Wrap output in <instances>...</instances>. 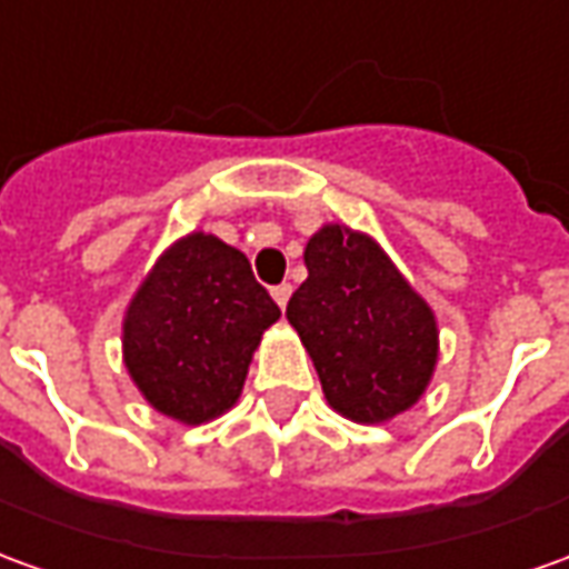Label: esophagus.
Returning a JSON list of instances; mask_svg holds the SVG:
<instances>
[{"label": "esophagus", "mask_w": 569, "mask_h": 569, "mask_svg": "<svg viewBox=\"0 0 569 569\" xmlns=\"http://www.w3.org/2000/svg\"><path fill=\"white\" fill-rule=\"evenodd\" d=\"M271 296H273V301H277V305H280V308H286V305H289V296H292V286H289V283L273 286V289H271Z\"/></svg>", "instance_id": "obj_1"}]
</instances>
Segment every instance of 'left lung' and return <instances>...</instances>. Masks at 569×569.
<instances>
[{
    "instance_id": "1",
    "label": "left lung",
    "mask_w": 569,
    "mask_h": 569,
    "mask_svg": "<svg viewBox=\"0 0 569 569\" xmlns=\"http://www.w3.org/2000/svg\"><path fill=\"white\" fill-rule=\"evenodd\" d=\"M305 268L286 320L311 353L326 403L360 425L391 422L416 407L440 353L431 305L369 233L348 224L317 230Z\"/></svg>"
}]
</instances>
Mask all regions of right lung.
I'll use <instances>...</instances> for the list:
<instances>
[{"label": "right lung", "instance_id": "1", "mask_svg": "<svg viewBox=\"0 0 569 569\" xmlns=\"http://www.w3.org/2000/svg\"><path fill=\"white\" fill-rule=\"evenodd\" d=\"M280 320L249 258L216 233L174 240L122 317V363L150 407L181 425L224 416L264 329Z\"/></svg>", "mask_w": 569, "mask_h": 569}]
</instances>
